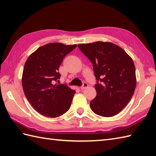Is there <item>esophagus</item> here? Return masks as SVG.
Masks as SVG:
<instances>
[{
  "label": "esophagus",
  "instance_id": "esophagus-1",
  "mask_svg": "<svg viewBox=\"0 0 156 156\" xmlns=\"http://www.w3.org/2000/svg\"><path fill=\"white\" fill-rule=\"evenodd\" d=\"M88 87V83H87V82H83V84H82V85L80 87V89L81 90H84V89H85L86 88H87Z\"/></svg>",
  "mask_w": 156,
  "mask_h": 156
}]
</instances>
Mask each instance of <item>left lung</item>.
<instances>
[{"label":"left lung","mask_w":156,"mask_h":156,"mask_svg":"<svg viewBox=\"0 0 156 156\" xmlns=\"http://www.w3.org/2000/svg\"><path fill=\"white\" fill-rule=\"evenodd\" d=\"M78 47L91 62L97 80L92 111L105 117L118 114L130 101L136 87L133 59L112 43L97 41Z\"/></svg>","instance_id":"1"}]
</instances>
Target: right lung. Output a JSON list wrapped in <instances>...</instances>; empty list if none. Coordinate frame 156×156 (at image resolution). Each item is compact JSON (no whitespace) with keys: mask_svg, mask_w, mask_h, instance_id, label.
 I'll use <instances>...</instances> for the list:
<instances>
[{"mask_svg":"<svg viewBox=\"0 0 156 156\" xmlns=\"http://www.w3.org/2000/svg\"><path fill=\"white\" fill-rule=\"evenodd\" d=\"M52 43L38 48L24 66L22 85L25 97L39 113L55 118L67 112L76 92L59 82V66L65 56L76 48Z\"/></svg>","mask_w":156,"mask_h":156,"instance_id":"obj_1","label":"right lung"}]
</instances>
